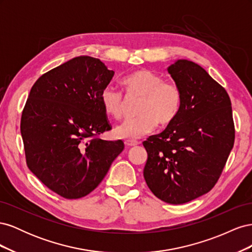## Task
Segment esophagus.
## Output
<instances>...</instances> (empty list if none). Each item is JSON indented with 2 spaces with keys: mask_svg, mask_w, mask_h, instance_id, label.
<instances>
[{
  "mask_svg": "<svg viewBox=\"0 0 252 252\" xmlns=\"http://www.w3.org/2000/svg\"><path fill=\"white\" fill-rule=\"evenodd\" d=\"M140 143L136 142V141H133V140H126L125 141V145L127 147H134L136 146V145H139Z\"/></svg>",
  "mask_w": 252,
  "mask_h": 252,
  "instance_id": "obj_1",
  "label": "esophagus"
}]
</instances>
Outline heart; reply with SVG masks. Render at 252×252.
<instances>
[{"label": "heart", "instance_id": "obj_1", "mask_svg": "<svg viewBox=\"0 0 252 252\" xmlns=\"http://www.w3.org/2000/svg\"><path fill=\"white\" fill-rule=\"evenodd\" d=\"M128 96H138L136 118L127 119L114 128L119 139L136 140L152 132L158 122L168 125L177 118L182 106V90L175 82L164 81L161 75L148 70L139 69L127 74L122 80ZM101 102L105 112L120 119L124 112V95L111 85L101 93Z\"/></svg>", "mask_w": 252, "mask_h": 252}]
</instances>
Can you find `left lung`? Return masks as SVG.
Masks as SVG:
<instances>
[{
    "mask_svg": "<svg viewBox=\"0 0 252 252\" xmlns=\"http://www.w3.org/2000/svg\"><path fill=\"white\" fill-rule=\"evenodd\" d=\"M167 70L182 90L180 112L143 142L144 179L157 197L184 204L213 188L234 144L230 97L200 65L178 60Z\"/></svg>",
    "mask_w": 252,
    "mask_h": 252,
    "instance_id": "8db88e82",
    "label": "left lung"
}]
</instances>
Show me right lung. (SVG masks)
<instances>
[{
  "label": "right lung",
  "instance_id": "right-lung-1",
  "mask_svg": "<svg viewBox=\"0 0 252 252\" xmlns=\"http://www.w3.org/2000/svg\"><path fill=\"white\" fill-rule=\"evenodd\" d=\"M114 74L98 59L73 58L36 80L22 112L26 163L51 191L68 200L94 190L124 149L98 138L111 125L101 102Z\"/></svg>",
  "mask_w": 252,
  "mask_h": 252
}]
</instances>
